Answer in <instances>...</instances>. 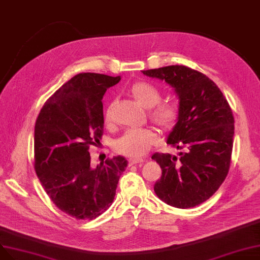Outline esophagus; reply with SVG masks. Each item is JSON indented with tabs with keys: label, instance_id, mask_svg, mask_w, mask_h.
Wrapping results in <instances>:
<instances>
[{
	"label": "esophagus",
	"instance_id": "obj_1",
	"mask_svg": "<svg viewBox=\"0 0 260 260\" xmlns=\"http://www.w3.org/2000/svg\"><path fill=\"white\" fill-rule=\"evenodd\" d=\"M145 160H143L142 158H131L129 160H128V164H129V166H132V165H135V164H140V162H143Z\"/></svg>",
	"mask_w": 260,
	"mask_h": 260
}]
</instances>
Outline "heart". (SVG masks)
<instances>
[{"mask_svg": "<svg viewBox=\"0 0 260 260\" xmlns=\"http://www.w3.org/2000/svg\"><path fill=\"white\" fill-rule=\"evenodd\" d=\"M128 94L139 103L142 107L150 109L149 117L162 129H169L176 124L179 117V106L174 102H160V93L149 82L137 81L131 84L127 89ZM112 103H109L105 110V121L109 123L111 117ZM157 142V135L149 128L128 129L117 140L114 145L117 152L123 155L138 158L146 155L150 148Z\"/></svg>", "mask_w": 260, "mask_h": 260, "instance_id": "b5f03b06", "label": "heart"}]
</instances>
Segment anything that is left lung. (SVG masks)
<instances>
[{
	"label": "left lung",
	"mask_w": 260,
	"mask_h": 260,
	"mask_svg": "<svg viewBox=\"0 0 260 260\" xmlns=\"http://www.w3.org/2000/svg\"><path fill=\"white\" fill-rule=\"evenodd\" d=\"M167 82L179 99V117L167 143L178 150L152 155L161 168L154 184L169 206L188 209L212 196L227 177L235 134L233 111L218 86L204 74L183 65L142 71Z\"/></svg>",
	"instance_id": "8db88e82"
}]
</instances>
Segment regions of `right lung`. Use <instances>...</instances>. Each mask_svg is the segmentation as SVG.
<instances>
[{"mask_svg": "<svg viewBox=\"0 0 260 260\" xmlns=\"http://www.w3.org/2000/svg\"><path fill=\"white\" fill-rule=\"evenodd\" d=\"M121 77L82 73L49 98L34 131L35 171L45 191L63 212L93 219L107 210L127 160L119 155L91 164L89 149L103 136V96Z\"/></svg>", "mask_w": 260, "mask_h": 260, "instance_id": "1", "label": "right lung"}]
</instances>
